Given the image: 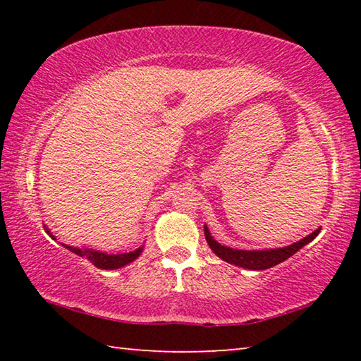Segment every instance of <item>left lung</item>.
I'll return each mask as SVG.
<instances>
[{"label": "left lung", "instance_id": "1", "mask_svg": "<svg viewBox=\"0 0 361 361\" xmlns=\"http://www.w3.org/2000/svg\"><path fill=\"white\" fill-rule=\"evenodd\" d=\"M317 234V231L314 234H310L307 237H304L302 240H299L296 243H293L290 247H283V248H276V250H264V252H247V250H234L229 247H223L219 245L216 240H213V237L210 235L209 229L205 228V239L209 242L210 248L218 255L223 261L229 262V264H235L239 267H245V269H252V271H262V269H269L272 266H277L280 262L288 259L290 256L295 255L299 248H302L305 243H309L314 239Z\"/></svg>", "mask_w": 361, "mask_h": 361}]
</instances>
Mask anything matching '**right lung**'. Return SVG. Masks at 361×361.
Wrapping results in <instances>:
<instances>
[{"label":"right lung","mask_w":361,"mask_h":361,"mask_svg":"<svg viewBox=\"0 0 361 361\" xmlns=\"http://www.w3.org/2000/svg\"><path fill=\"white\" fill-rule=\"evenodd\" d=\"M71 252L76 253L78 256H81V258H89L97 267L100 269H119L122 266L129 264V262H132L140 255V250H135V252H130V253H124V255H105L100 252H90V250H78V248H71Z\"/></svg>","instance_id":"obj_1"}]
</instances>
